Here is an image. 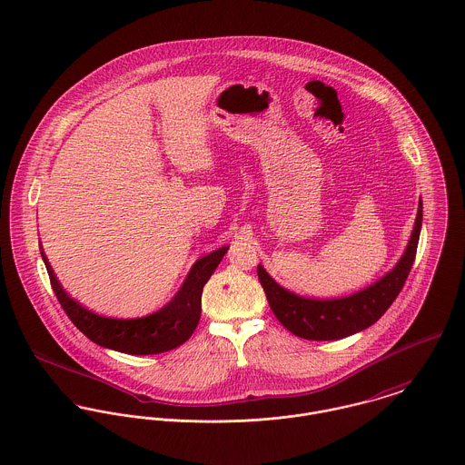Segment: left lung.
<instances>
[{"label":"left lung","instance_id":"1","mask_svg":"<svg viewBox=\"0 0 465 465\" xmlns=\"http://www.w3.org/2000/svg\"><path fill=\"white\" fill-rule=\"evenodd\" d=\"M422 223L419 203L412 237L398 265L374 285L341 300H305L282 289L258 265V280L276 319L294 335L307 341H337L374 324L401 292L412 269Z\"/></svg>","mask_w":465,"mask_h":465}]
</instances>
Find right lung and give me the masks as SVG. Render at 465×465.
<instances>
[{
  "instance_id": "obj_1",
  "label": "right lung",
  "mask_w": 465,
  "mask_h": 465,
  "mask_svg": "<svg viewBox=\"0 0 465 465\" xmlns=\"http://www.w3.org/2000/svg\"><path fill=\"white\" fill-rule=\"evenodd\" d=\"M226 252L228 246L200 258L193 265L174 300L153 315L141 319H110L84 309L62 289L45 252H41V255L46 263L53 292L60 307L85 337L98 346L121 353L156 355L178 348L194 333L202 315L203 287Z\"/></svg>"
}]
</instances>
